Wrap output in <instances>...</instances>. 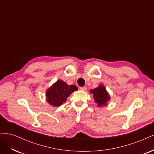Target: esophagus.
<instances>
[{"label": "esophagus", "mask_w": 154, "mask_h": 154, "mask_svg": "<svg viewBox=\"0 0 154 154\" xmlns=\"http://www.w3.org/2000/svg\"><path fill=\"white\" fill-rule=\"evenodd\" d=\"M80 89L83 91H85L87 90V87H80Z\"/></svg>", "instance_id": "1"}]
</instances>
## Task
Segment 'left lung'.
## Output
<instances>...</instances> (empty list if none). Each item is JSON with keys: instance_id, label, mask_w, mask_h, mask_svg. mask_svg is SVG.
I'll use <instances>...</instances> for the list:
<instances>
[{"instance_id": "1", "label": "left lung", "mask_w": 154, "mask_h": 154, "mask_svg": "<svg viewBox=\"0 0 154 154\" xmlns=\"http://www.w3.org/2000/svg\"><path fill=\"white\" fill-rule=\"evenodd\" d=\"M91 92L93 94L94 101L97 103V106H102L107 105V102L110 100V96L104 86L100 85L98 87L91 90Z\"/></svg>"}]
</instances>
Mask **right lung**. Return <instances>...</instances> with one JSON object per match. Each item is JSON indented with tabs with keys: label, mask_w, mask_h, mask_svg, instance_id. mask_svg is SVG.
<instances>
[{
	"label": "right lung",
	"mask_w": 154,
	"mask_h": 154,
	"mask_svg": "<svg viewBox=\"0 0 154 154\" xmlns=\"http://www.w3.org/2000/svg\"><path fill=\"white\" fill-rule=\"evenodd\" d=\"M75 85H68L62 80H58L46 92V100L48 103L54 106L61 105L67 100L68 96L74 91H77Z\"/></svg>",
	"instance_id": "add662e5"
}]
</instances>
